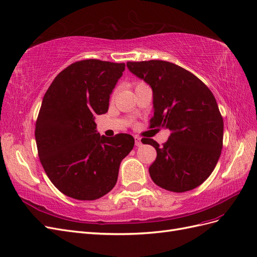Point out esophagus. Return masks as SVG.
<instances>
[{
	"mask_svg": "<svg viewBox=\"0 0 257 257\" xmlns=\"http://www.w3.org/2000/svg\"><path fill=\"white\" fill-rule=\"evenodd\" d=\"M135 143H136V146H142V144H143V141H142V139L140 138V137H136L135 138Z\"/></svg>",
	"mask_w": 257,
	"mask_h": 257,
	"instance_id": "34e87169",
	"label": "esophagus"
}]
</instances>
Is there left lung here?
<instances>
[{
	"label": "left lung",
	"mask_w": 257,
	"mask_h": 257,
	"mask_svg": "<svg viewBox=\"0 0 257 257\" xmlns=\"http://www.w3.org/2000/svg\"><path fill=\"white\" fill-rule=\"evenodd\" d=\"M128 70L153 90L151 127L171 130L157 152L150 175L159 187L184 193L206 181L217 164L223 148L224 122L209 88L193 73L161 60L127 62Z\"/></svg>",
	"instance_id": "left-lung-1"
}]
</instances>
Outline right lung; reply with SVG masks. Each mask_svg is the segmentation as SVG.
<instances>
[{"label": "right lung", "instance_id": "add662e5", "mask_svg": "<svg viewBox=\"0 0 257 257\" xmlns=\"http://www.w3.org/2000/svg\"><path fill=\"white\" fill-rule=\"evenodd\" d=\"M124 63L97 59L69 65L43 98L35 126L41 164L65 196L96 200L111 192L121 160L134 149L127 134L100 136L94 116L107 112Z\"/></svg>", "mask_w": 257, "mask_h": 257}]
</instances>
